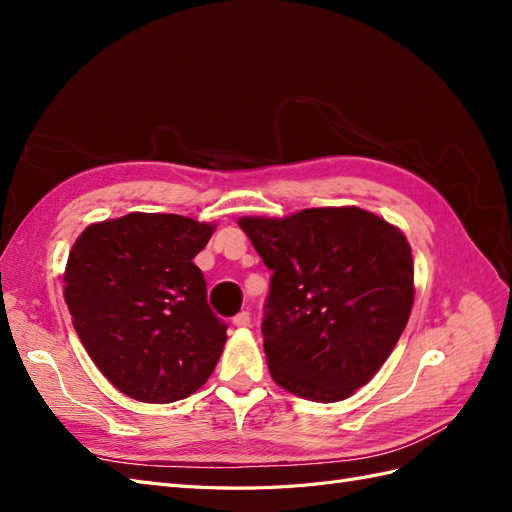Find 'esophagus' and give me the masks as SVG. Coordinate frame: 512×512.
Returning a JSON list of instances; mask_svg holds the SVG:
<instances>
[{"label": "esophagus", "mask_w": 512, "mask_h": 512, "mask_svg": "<svg viewBox=\"0 0 512 512\" xmlns=\"http://www.w3.org/2000/svg\"><path fill=\"white\" fill-rule=\"evenodd\" d=\"M250 312H239L235 318H232V324H235V327H241V329H245V327H250Z\"/></svg>", "instance_id": "esophagus-1"}]
</instances>
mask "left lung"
I'll return each mask as SVG.
<instances>
[{"mask_svg":"<svg viewBox=\"0 0 512 512\" xmlns=\"http://www.w3.org/2000/svg\"><path fill=\"white\" fill-rule=\"evenodd\" d=\"M239 226L273 271L260 327L273 380L324 404L350 397L378 374L410 318L406 237L359 207Z\"/></svg>","mask_w":512,"mask_h":512,"instance_id":"obj_1","label":"left lung"}]
</instances>
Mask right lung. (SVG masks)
Segmentation results:
<instances>
[{"label": "right lung", "instance_id": "1", "mask_svg": "<svg viewBox=\"0 0 512 512\" xmlns=\"http://www.w3.org/2000/svg\"><path fill=\"white\" fill-rule=\"evenodd\" d=\"M211 235L183 215L128 213L76 239L64 297L91 361L123 395L170 404L218 365L228 327L192 262Z\"/></svg>", "mask_w": 512, "mask_h": 512}]
</instances>
